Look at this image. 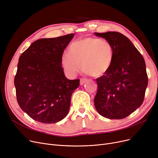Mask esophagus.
I'll use <instances>...</instances> for the list:
<instances>
[{
  "label": "esophagus",
  "instance_id": "esophagus-1",
  "mask_svg": "<svg viewBox=\"0 0 158 158\" xmlns=\"http://www.w3.org/2000/svg\"><path fill=\"white\" fill-rule=\"evenodd\" d=\"M87 80L85 79H80V85H83L84 84H85L86 83Z\"/></svg>",
  "mask_w": 158,
  "mask_h": 158
}]
</instances>
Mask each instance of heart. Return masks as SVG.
<instances>
[{
	"label": "heart",
	"mask_w": 158,
	"mask_h": 158,
	"mask_svg": "<svg viewBox=\"0 0 158 158\" xmlns=\"http://www.w3.org/2000/svg\"><path fill=\"white\" fill-rule=\"evenodd\" d=\"M69 53L61 57V64L66 74L74 76L80 70L98 77L105 74L112 67L114 59L112 44L105 39L86 37L73 43Z\"/></svg>",
	"instance_id": "heart-1"
}]
</instances>
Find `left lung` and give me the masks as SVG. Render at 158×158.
Returning a JSON list of instances; mask_svg holds the SVG:
<instances>
[{
  "label": "left lung",
  "mask_w": 158,
  "mask_h": 158,
  "mask_svg": "<svg viewBox=\"0 0 158 158\" xmlns=\"http://www.w3.org/2000/svg\"><path fill=\"white\" fill-rule=\"evenodd\" d=\"M105 39L114 50L112 67L96 79L94 98L96 110L102 117L121 119L133 113L143 103L148 77L144 58L132 43L116 31L94 33Z\"/></svg>",
  "instance_id": "1"
}]
</instances>
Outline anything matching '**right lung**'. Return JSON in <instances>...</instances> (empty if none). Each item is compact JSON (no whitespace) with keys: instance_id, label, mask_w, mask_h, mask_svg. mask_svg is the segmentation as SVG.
<instances>
[{"instance_id":"add662e5","label":"right lung","mask_w":158,"mask_h":158,"mask_svg":"<svg viewBox=\"0 0 158 158\" xmlns=\"http://www.w3.org/2000/svg\"><path fill=\"white\" fill-rule=\"evenodd\" d=\"M73 33L40 39L20 56L14 84L19 106L31 118L50 124L63 119L69 112L71 96L79 79L64 74L61 57Z\"/></svg>"}]
</instances>
